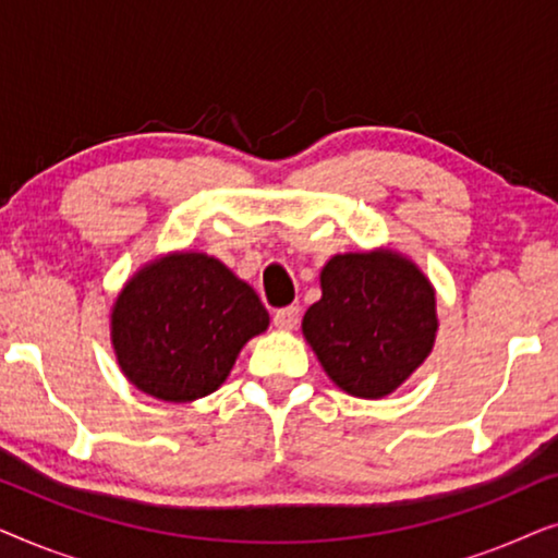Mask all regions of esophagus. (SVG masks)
Instances as JSON below:
<instances>
[{
    "label": "esophagus",
    "mask_w": 558,
    "mask_h": 558,
    "mask_svg": "<svg viewBox=\"0 0 558 558\" xmlns=\"http://www.w3.org/2000/svg\"><path fill=\"white\" fill-rule=\"evenodd\" d=\"M274 325L279 327V330H294L296 325H300V307H284L279 310L277 315H274Z\"/></svg>",
    "instance_id": "esophagus-1"
}]
</instances>
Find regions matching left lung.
<instances>
[{
	"mask_svg": "<svg viewBox=\"0 0 558 558\" xmlns=\"http://www.w3.org/2000/svg\"><path fill=\"white\" fill-rule=\"evenodd\" d=\"M319 287L302 335L345 393L384 399L429 357L439 330L437 292L409 256L393 248L335 254Z\"/></svg>",
	"mask_w": 558,
	"mask_h": 558,
	"instance_id": "obj_1",
	"label": "left lung"
}]
</instances>
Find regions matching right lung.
<instances>
[{
	"mask_svg": "<svg viewBox=\"0 0 558 558\" xmlns=\"http://www.w3.org/2000/svg\"><path fill=\"white\" fill-rule=\"evenodd\" d=\"M109 327L129 384L151 399L190 403L223 386L241 348L266 332L269 312L216 256L172 251L121 287Z\"/></svg>",
	"mask_w": 558,
	"mask_h": 558,
	"instance_id": "add662e5",
	"label": "right lung"
}]
</instances>
